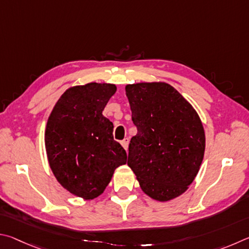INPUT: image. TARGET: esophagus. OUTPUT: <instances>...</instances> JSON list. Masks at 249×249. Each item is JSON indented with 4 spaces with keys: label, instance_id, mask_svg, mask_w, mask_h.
<instances>
[{
    "label": "esophagus",
    "instance_id": "obj_1",
    "mask_svg": "<svg viewBox=\"0 0 249 249\" xmlns=\"http://www.w3.org/2000/svg\"><path fill=\"white\" fill-rule=\"evenodd\" d=\"M121 145L124 147L125 151H127L128 150V145H129V139L128 138H124V140L121 141Z\"/></svg>",
    "mask_w": 249,
    "mask_h": 249
}]
</instances>
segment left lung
I'll list each match as a JSON object with an SVG mask.
<instances>
[{
    "mask_svg": "<svg viewBox=\"0 0 249 249\" xmlns=\"http://www.w3.org/2000/svg\"><path fill=\"white\" fill-rule=\"evenodd\" d=\"M137 136L128 165L142 190L159 201L185 193L202 163L206 137L198 113L166 83L125 86Z\"/></svg>",
    "mask_w": 249,
    "mask_h": 249,
    "instance_id": "obj_1",
    "label": "left lung"
}]
</instances>
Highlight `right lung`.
Returning a JSON list of instances; mask_svg holds the SVG:
<instances>
[{"mask_svg": "<svg viewBox=\"0 0 249 249\" xmlns=\"http://www.w3.org/2000/svg\"><path fill=\"white\" fill-rule=\"evenodd\" d=\"M113 84L74 86L61 96L47 122L45 142L50 167L61 185L84 199L104 193L127 153L113 140L112 122L103 116Z\"/></svg>", "mask_w": 249, "mask_h": 249, "instance_id": "1", "label": "right lung"}]
</instances>
